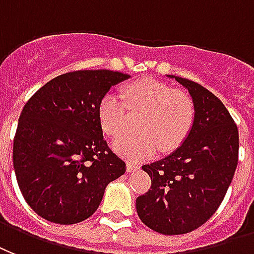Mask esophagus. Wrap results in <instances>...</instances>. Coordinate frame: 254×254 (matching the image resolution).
I'll use <instances>...</instances> for the list:
<instances>
[{
  "label": "esophagus",
  "mask_w": 254,
  "mask_h": 254,
  "mask_svg": "<svg viewBox=\"0 0 254 254\" xmlns=\"http://www.w3.org/2000/svg\"><path fill=\"white\" fill-rule=\"evenodd\" d=\"M136 169H139V165H138V164H134V162H131V161L127 162V172H132V170Z\"/></svg>",
  "instance_id": "34e87169"
}]
</instances>
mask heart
Listing matches in <instances>:
<instances>
[{
    "mask_svg": "<svg viewBox=\"0 0 254 254\" xmlns=\"http://www.w3.org/2000/svg\"><path fill=\"white\" fill-rule=\"evenodd\" d=\"M122 96L105 93L97 105V118L105 134L116 136L127 126V109L139 114L138 132H126L114 140V149L129 160H143L162 151H173L187 139L196 120V107L190 94L175 90L154 78L132 81Z\"/></svg>",
    "mask_w": 254,
    "mask_h": 254,
    "instance_id": "obj_1",
    "label": "heart"
}]
</instances>
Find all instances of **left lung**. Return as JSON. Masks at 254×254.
I'll return each instance as SVG.
<instances>
[{
  "label": "left lung",
  "mask_w": 254,
  "mask_h": 254,
  "mask_svg": "<svg viewBox=\"0 0 254 254\" xmlns=\"http://www.w3.org/2000/svg\"><path fill=\"white\" fill-rule=\"evenodd\" d=\"M188 89L196 120L187 139L162 160L142 169L151 179L136 197V212L151 230L179 236L193 231L215 214L238 164V128L221 100L208 89L170 75Z\"/></svg>",
  "instance_id": "left-lung-1"
}]
</instances>
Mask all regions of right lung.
I'll return each instance as SVG.
<instances>
[{
    "label": "right lung",
    "mask_w": 254,
    "mask_h": 254,
    "mask_svg": "<svg viewBox=\"0 0 254 254\" xmlns=\"http://www.w3.org/2000/svg\"><path fill=\"white\" fill-rule=\"evenodd\" d=\"M129 75L75 70L42 86L24 105L13 166L24 199L39 216L74 225L99 208L105 187L125 175L97 118L100 99Z\"/></svg>",
    "instance_id": "add662e5"
}]
</instances>
